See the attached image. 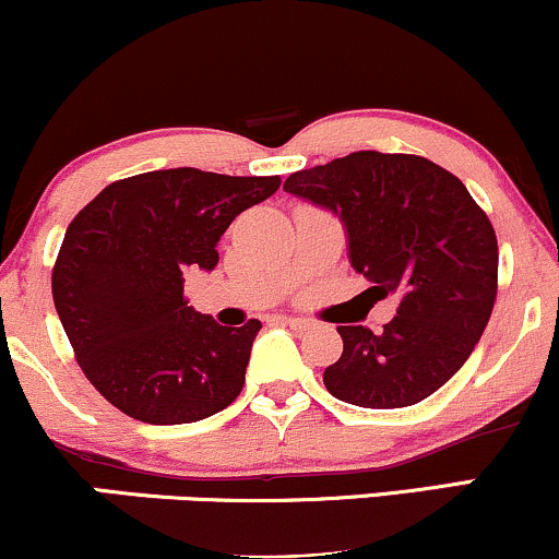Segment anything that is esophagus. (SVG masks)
Returning <instances> with one entry per match:
<instances>
[{"label":"esophagus","mask_w":559,"mask_h":559,"mask_svg":"<svg viewBox=\"0 0 559 559\" xmlns=\"http://www.w3.org/2000/svg\"><path fill=\"white\" fill-rule=\"evenodd\" d=\"M281 323L288 325V329H294V331L316 329V323H312V320H307V318H281Z\"/></svg>","instance_id":"1"}]
</instances>
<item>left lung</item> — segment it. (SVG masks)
<instances>
[{
  "instance_id": "8db88e82",
  "label": "left lung",
  "mask_w": 559,
  "mask_h": 559,
  "mask_svg": "<svg viewBox=\"0 0 559 559\" xmlns=\"http://www.w3.org/2000/svg\"><path fill=\"white\" fill-rule=\"evenodd\" d=\"M284 191L344 223L349 262L378 297L396 294L376 333L338 325L344 352L323 373L336 400L409 407L463 368L497 299V234L457 176L418 155H352L297 170Z\"/></svg>"
}]
</instances>
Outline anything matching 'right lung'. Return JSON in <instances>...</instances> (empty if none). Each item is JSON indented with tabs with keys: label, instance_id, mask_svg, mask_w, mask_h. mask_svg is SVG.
I'll list each match as a JSON object with an SVG mask.
<instances>
[{
	"label": "right lung",
	"instance_id": "1",
	"mask_svg": "<svg viewBox=\"0 0 559 559\" xmlns=\"http://www.w3.org/2000/svg\"><path fill=\"white\" fill-rule=\"evenodd\" d=\"M278 186V176L152 170L110 183L73 217L55 307L81 370L120 413L178 426L239 396L262 323L228 329L197 312L183 273L213 271L234 217Z\"/></svg>",
	"mask_w": 559,
	"mask_h": 559
}]
</instances>
